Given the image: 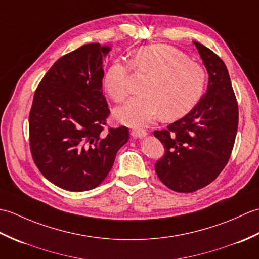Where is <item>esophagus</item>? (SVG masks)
<instances>
[{"instance_id":"obj_1","label":"esophagus","mask_w":259,"mask_h":259,"mask_svg":"<svg viewBox=\"0 0 259 259\" xmlns=\"http://www.w3.org/2000/svg\"><path fill=\"white\" fill-rule=\"evenodd\" d=\"M146 135H147V131L145 129L131 130V136H133L134 138H142V137H145Z\"/></svg>"}]
</instances>
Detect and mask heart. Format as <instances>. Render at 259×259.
<instances>
[{"label":"heart","mask_w":259,"mask_h":259,"mask_svg":"<svg viewBox=\"0 0 259 259\" xmlns=\"http://www.w3.org/2000/svg\"><path fill=\"white\" fill-rule=\"evenodd\" d=\"M130 65L148 74L144 95L117 109L115 117L128 125H146L162 114L166 120L183 117L194 108L205 90L207 74L202 65L172 46L150 45L131 53ZM129 65L113 61L103 75V87L115 102L129 96Z\"/></svg>","instance_id":"b5f03b06"}]
</instances>
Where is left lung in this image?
<instances>
[{"label":"left lung","mask_w":259,"mask_h":259,"mask_svg":"<svg viewBox=\"0 0 259 259\" xmlns=\"http://www.w3.org/2000/svg\"><path fill=\"white\" fill-rule=\"evenodd\" d=\"M208 72L207 92L184 118L153 135L164 147L155 164L159 179L177 192H194L218 177L234 148L238 104L223 60L195 42Z\"/></svg>","instance_id":"1"}]
</instances>
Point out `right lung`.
<instances>
[{
    "label": "right lung",
    "mask_w": 259,
    "mask_h": 259,
    "mask_svg": "<svg viewBox=\"0 0 259 259\" xmlns=\"http://www.w3.org/2000/svg\"><path fill=\"white\" fill-rule=\"evenodd\" d=\"M110 47L88 43L57 60L37 85L29 117L36 167L60 188H96L129 140L126 126L109 128L102 95L103 59Z\"/></svg>",
    "instance_id": "right-lung-1"
}]
</instances>
